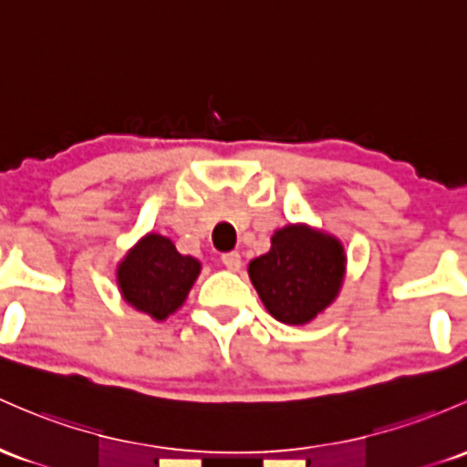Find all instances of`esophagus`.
<instances>
[{"mask_svg":"<svg viewBox=\"0 0 467 467\" xmlns=\"http://www.w3.org/2000/svg\"><path fill=\"white\" fill-rule=\"evenodd\" d=\"M222 261H223V265L228 270H233V273H237L239 268H242V254L239 253H225V254H222Z\"/></svg>","mask_w":467,"mask_h":467,"instance_id":"obj_1","label":"esophagus"}]
</instances>
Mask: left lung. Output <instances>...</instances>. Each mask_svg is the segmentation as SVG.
Masks as SVG:
<instances>
[{"label":"left lung","instance_id":"1","mask_svg":"<svg viewBox=\"0 0 467 467\" xmlns=\"http://www.w3.org/2000/svg\"><path fill=\"white\" fill-rule=\"evenodd\" d=\"M248 275L276 321L301 326L339 295L346 254L332 234L290 223L273 234L268 253L250 261Z\"/></svg>","mask_w":467,"mask_h":467}]
</instances>
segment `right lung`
<instances>
[{"instance_id": "add662e5", "label": "right lung", "mask_w": 467, "mask_h": 467, "mask_svg": "<svg viewBox=\"0 0 467 467\" xmlns=\"http://www.w3.org/2000/svg\"><path fill=\"white\" fill-rule=\"evenodd\" d=\"M199 273L197 259L179 254L171 239L150 233L128 250L117 268V284L132 308L163 321L182 308Z\"/></svg>"}]
</instances>
